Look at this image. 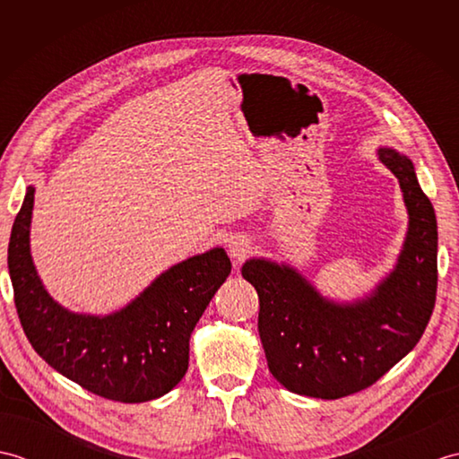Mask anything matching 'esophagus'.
Masks as SVG:
<instances>
[{
	"mask_svg": "<svg viewBox=\"0 0 459 459\" xmlns=\"http://www.w3.org/2000/svg\"><path fill=\"white\" fill-rule=\"evenodd\" d=\"M248 248H250V245H248V240H247L245 237H232V238L229 240V252H230V256L235 258V260H238V262L248 255Z\"/></svg>",
	"mask_w": 459,
	"mask_h": 459,
	"instance_id": "obj_1",
	"label": "esophagus"
}]
</instances>
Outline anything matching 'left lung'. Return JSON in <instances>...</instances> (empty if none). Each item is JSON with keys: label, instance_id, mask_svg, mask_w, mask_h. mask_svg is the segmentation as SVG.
<instances>
[{"label": "left lung", "instance_id": "1", "mask_svg": "<svg viewBox=\"0 0 459 459\" xmlns=\"http://www.w3.org/2000/svg\"><path fill=\"white\" fill-rule=\"evenodd\" d=\"M378 158L398 178L411 222L396 268L373 296L333 304L290 266L256 258L242 266L260 298L258 331L270 373L296 394L335 401L365 391L411 353L434 311V207L406 155L380 150Z\"/></svg>", "mask_w": 459, "mask_h": 459}]
</instances>
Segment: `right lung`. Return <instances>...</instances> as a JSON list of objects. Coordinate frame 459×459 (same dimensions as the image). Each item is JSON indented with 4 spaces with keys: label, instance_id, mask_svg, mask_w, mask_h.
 <instances>
[{
    "label": "right lung",
    "instance_id": "right-lung-1",
    "mask_svg": "<svg viewBox=\"0 0 459 459\" xmlns=\"http://www.w3.org/2000/svg\"><path fill=\"white\" fill-rule=\"evenodd\" d=\"M35 189L27 187L7 248L15 309L39 357L86 391L108 401L145 403L179 383L189 367V337L230 260L212 248L169 268L140 298L112 316L73 314L47 294L29 252Z\"/></svg>",
    "mask_w": 459,
    "mask_h": 459
}]
</instances>
